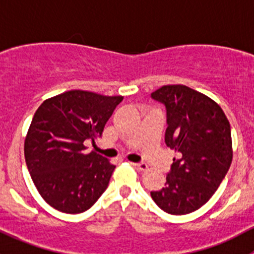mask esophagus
Returning a JSON list of instances; mask_svg holds the SVG:
<instances>
[{
  "instance_id": "34e87169",
  "label": "esophagus",
  "mask_w": 254,
  "mask_h": 254,
  "mask_svg": "<svg viewBox=\"0 0 254 254\" xmlns=\"http://www.w3.org/2000/svg\"><path fill=\"white\" fill-rule=\"evenodd\" d=\"M132 166H134L135 168H136V170H139V171H146L147 170V165H146V163H131Z\"/></svg>"
}]
</instances>
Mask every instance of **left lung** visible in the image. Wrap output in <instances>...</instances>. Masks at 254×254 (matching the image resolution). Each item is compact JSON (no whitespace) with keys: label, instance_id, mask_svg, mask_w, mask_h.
Returning <instances> with one entry per match:
<instances>
[{"label":"left lung","instance_id":"obj_1","mask_svg":"<svg viewBox=\"0 0 254 254\" xmlns=\"http://www.w3.org/2000/svg\"><path fill=\"white\" fill-rule=\"evenodd\" d=\"M151 97L166 106L165 141L178 155L166 187L151 196L168 214H189L211 198L231 166V127L216 102L184 84L162 86Z\"/></svg>","mask_w":254,"mask_h":254}]
</instances>
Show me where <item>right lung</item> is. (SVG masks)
<instances>
[{
  "label": "right lung",
  "mask_w": 254,
  "mask_h": 254,
  "mask_svg": "<svg viewBox=\"0 0 254 254\" xmlns=\"http://www.w3.org/2000/svg\"><path fill=\"white\" fill-rule=\"evenodd\" d=\"M122 96L89 91L64 92L45 99L33 117L24 157L42 198L54 209L79 214L104 193L115 166L83 142L102 136Z\"/></svg>",
  "instance_id": "right-lung-1"
}]
</instances>
